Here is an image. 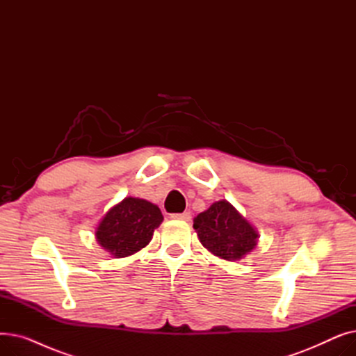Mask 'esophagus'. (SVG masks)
<instances>
[{
	"label": "esophagus",
	"instance_id": "obj_1",
	"mask_svg": "<svg viewBox=\"0 0 356 356\" xmlns=\"http://www.w3.org/2000/svg\"><path fill=\"white\" fill-rule=\"evenodd\" d=\"M172 218L173 219H180V220H191L192 215H191V212H183V213H173Z\"/></svg>",
	"mask_w": 356,
	"mask_h": 356
}]
</instances>
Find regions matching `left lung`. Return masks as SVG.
<instances>
[{"instance_id": "obj_1", "label": "left lung", "mask_w": 356, "mask_h": 356, "mask_svg": "<svg viewBox=\"0 0 356 356\" xmlns=\"http://www.w3.org/2000/svg\"><path fill=\"white\" fill-rule=\"evenodd\" d=\"M193 228L204 248L228 261L242 258L257 245L258 234L227 200L215 202L199 213L193 219Z\"/></svg>"}]
</instances>
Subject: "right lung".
<instances>
[{"instance_id":"1","label":"right lung","mask_w":356,"mask_h":356,"mask_svg":"<svg viewBox=\"0 0 356 356\" xmlns=\"http://www.w3.org/2000/svg\"><path fill=\"white\" fill-rule=\"evenodd\" d=\"M161 222L163 215L156 204L138 197H125L104 216L97 239L114 257H128L148 245Z\"/></svg>"}]
</instances>
